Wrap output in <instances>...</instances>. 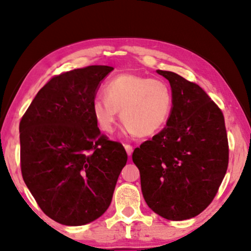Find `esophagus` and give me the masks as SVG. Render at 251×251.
<instances>
[{
	"label": "esophagus",
	"mask_w": 251,
	"mask_h": 251,
	"mask_svg": "<svg viewBox=\"0 0 251 251\" xmlns=\"http://www.w3.org/2000/svg\"><path fill=\"white\" fill-rule=\"evenodd\" d=\"M125 149H126V154H128L129 156H131V154H132V146L131 145H129V144H125Z\"/></svg>",
	"instance_id": "34e87169"
}]
</instances>
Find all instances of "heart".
<instances>
[{
  "mask_svg": "<svg viewBox=\"0 0 251 251\" xmlns=\"http://www.w3.org/2000/svg\"><path fill=\"white\" fill-rule=\"evenodd\" d=\"M105 97L92 100V113L101 131H114L119 112L126 130L140 137L159 132L169 119L173 94L166 82L137 74H120L104 85Z\"/></svg>",
  "mask_w": 251,
  "mask_h": 251,
  "instance_id": "heart-1",
  "label": "heart"
}]
</instances>
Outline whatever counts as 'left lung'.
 I'll use <instances>...</instances> for the list:
<instances>
[{"label":"left lung","instance_id":"8db88e82","mask_svg":"<svg viewBox=\"0 0 251 251\" xmlns=\"http://www.w3.org/2000/svg\"><path fill=\"white\" fill-rule=\"evenodd\" d=\"M169 81L173 109L167 126L132 153L146 203L170 221H184L211 203L228 166L224 115L194 82L156 71Z\"/></svg>","mask_w":251,"mask_h":251}]
</instances>
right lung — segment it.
Wrapping results in <instances>:
<instances>
[{
	"instance_id": "obj_1",
	"label": "right lung",
	"mask_w": 251,
	"mask_h": 251,
	"mask_svg": "<svg viewBox=\"0 0 251 251\" xmlns=\"http://www.w3.org/2000/svg\"><path fill=\"white\" fill-rule=\"evenodd\" d=\"M113 67L87 66L51 77L19 123L24 181L48 217L68 226L104 214L128 155L99 131L92 100Z\"/></svg>"
}]
</instances>
